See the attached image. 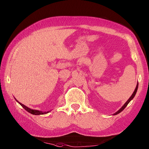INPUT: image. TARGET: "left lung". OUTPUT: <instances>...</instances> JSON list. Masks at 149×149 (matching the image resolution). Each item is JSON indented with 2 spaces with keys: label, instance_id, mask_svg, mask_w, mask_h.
<instances>
[{
  "label": "left lung",
  "instance_id": "obj_1",
  "mask_svg": "<svg viewBox=\"0 0 149 149\" xmlns=\"http://www.w3.org/2000/svg\"><path fill=\"white\" fill-rule=\"evenodd\" d=\"M138 85H139V83H137V86H136V89H135V91H134V93H133V94H132V96H130V98L129 99V100L127 101V102H126L125 104H124V106H123V107H122L121 108H120V109L118 111H117L116 112V113H114V115H116V114H118L119 113H120V112H122V111H123L124 109H125V107L126 106H127V104H128L129 103V102L130 101H131L132 100V99L134 97V96H135V95H136V93H137V89H138Z\"/></svg>",
  "mask_w": 149,
  "mask_h": 149
}]
</instances>
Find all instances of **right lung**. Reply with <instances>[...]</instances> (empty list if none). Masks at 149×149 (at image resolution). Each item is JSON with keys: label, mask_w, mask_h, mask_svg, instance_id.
I'll use <instances>...</instances> for the list:
<instances>
[{"label": "right lung", "mask_w": 149, "mask_h": 149, "mask_svg": "<svg viewBox=\"0 0 149 149\" xmlns=\"http://www.w3.org/2000/svg\"><path fill=\"white\" fill-rule=\"evenodd\" d=\"M15 100H16V99H15ZM16 101H17L18 102H19L22 107H24V109H25L26 111H28L29 112H30V113L32 114H34V115H40V114H47V113H48V112H42V111H38V110L31 109H30V108H29L28 107H26V106H25V105H24L23 104H22V103L19 102L17 100H16Z\"/></svg>", "instance_id": "obj_1"}]
</instances>
